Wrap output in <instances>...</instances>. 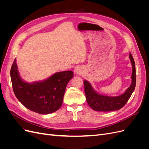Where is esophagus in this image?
Segmentation results:
<instances>
[{
  "label": "esophagus",
  "instance_id": "esophagus-1",
  "mask_svg": "<svg viewBox=\"0 0 149 149\" xmlns=\"http://www.w3.org/2000/svg\"><path fill=\"white\" fill-rule=\"evenodd\" d=\"M74 71H75V73H79V70L78 69H75Z\"/></svg>",
  "mask_w": 149,
  "mask_h": 149
}]
</instances>
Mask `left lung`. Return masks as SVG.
<instances>
[{"mask_svg":"<svg viewBox=\"0 0 149 149\" xmlns=\"http://www.w3.org/2000/svg\"><path fill=\"white\" fill-rule=\"evenodd\" d=\"M129 58L132 66V83L127 90L120 96L112 97L101 95L94 91L92 86L88 81H84V93L86 101L88 105L93 110L102 112L116 111L121 109L127 103L134 92L136 84V66L131 53H129Z\"/></svg>","mask_w":149,"mask_h":149,"instance_id":"obj_1","label":"left lung"}]
</instances>
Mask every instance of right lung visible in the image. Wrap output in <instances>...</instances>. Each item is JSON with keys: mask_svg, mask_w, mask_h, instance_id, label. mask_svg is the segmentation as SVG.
Segmentation results:
<instances>
[{"mask_svg": "<svg viewBox=\"0 0 149 149\" xmlns=\"http://www.w3.org/2000/svg\"><path fill=\"white\" fill-rule=\"evenodd\" d=\"M10 77L18 100L31 111L48 114L61 106L66 87L73 77V73L71 71L58 72L42 81L29 83L21 79L15 59L10 70Z\"/></svg>", "mask_w": 149, "mask_h": 149, "instance_id": "obj_1", "label": "right lung"}]
</instances>
